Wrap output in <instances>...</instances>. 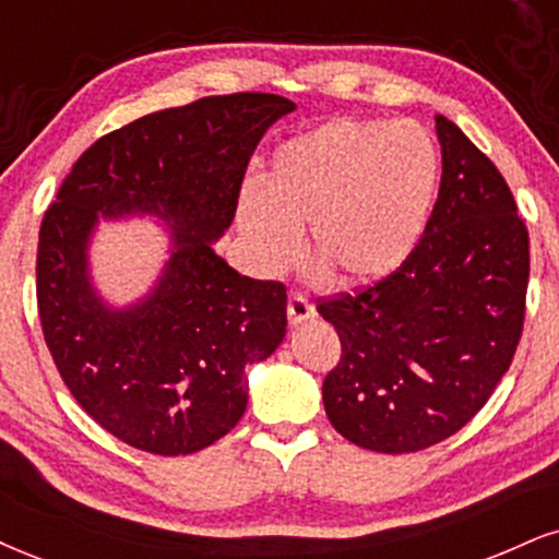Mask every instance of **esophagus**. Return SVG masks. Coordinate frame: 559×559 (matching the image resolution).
Instances as JSON below:
<instances>
[{
  "label": "esophagus",
  "instance_id": "34e87169",
  "mask_svg": "<svg viewBox=\"0 0 559 559\" xmlns=\"http://www.w3.org/2000/svg\"><path fill=\"white\" fill-rule=\"evenodd\" d=\"M316 316V308L308 302L306 295L300 293H293L290 300H287V319H290L293 326H298V323H306L308 319H313Z\"/></svg>",
  "mask_w": 559,
  "mask_h": 559
}]
</instances>
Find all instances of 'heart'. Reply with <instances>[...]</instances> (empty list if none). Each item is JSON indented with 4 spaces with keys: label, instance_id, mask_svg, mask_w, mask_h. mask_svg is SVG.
I'll return each mask as SVG.
<instances>
[{
    "label": "heart",
    "instance_id": "1",
    "mask_svg": "<svg viewBox=\"0 0 559 559\" xmlns=\"http://www.w3.org/2000/svg\"><path fill=\"white\" fill-rule=\"evenodd\" d=\"M440 155L415 121L334 119L274 153L264 183H246L238 227L259 272L290 266L308 248L344 285L402 266L438 197Z\"/></svg>",
    "mask_w": 559,
    "mask_h": 559
}]
</instances>
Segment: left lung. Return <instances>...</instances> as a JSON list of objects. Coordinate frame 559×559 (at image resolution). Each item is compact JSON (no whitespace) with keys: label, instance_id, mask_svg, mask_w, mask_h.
Returning <instances> with one entry per match:
<instances>
[{"label":"left lung","instance_id":"1","mask_svg":"<svg viewBox=\"0 0 559 559\" xmlns=\"http://www.w3.org/2000/svg\"><path fill=\"white\" fill-rule=\"evenodd\" d=\"M438 202L389 277L319 302L342 357L323 381L329 423L349 443L415 453L477 415L523 332L528 230L495 163L445 116Z\"/></svg>","mask_w":559,"mask_h":559}]
</instances>
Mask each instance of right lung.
<instances>
[{
    "label": "right lung",
    "instance_id": "add662e5",
    "mask_svg": "<svg viewBox=\"0 0 559 559\" xmlns=\"http://www.w3.org/2000/svg\"><path fill=\"white\" fill-rule=\"evenodd\" d=\"M295 103L210 95L142 116L90 144L38 233V316L61 381L111 436L157 456L212 445L243 417L246 365L287 329L282 282L238 274L215 253L236 217L248 160ZM157 216L175 248L142 301L114 309L92 287L98 216Z\"/></svg>",
    "mask_w": 559,
    "mask_h": 559
}]
</instances>
